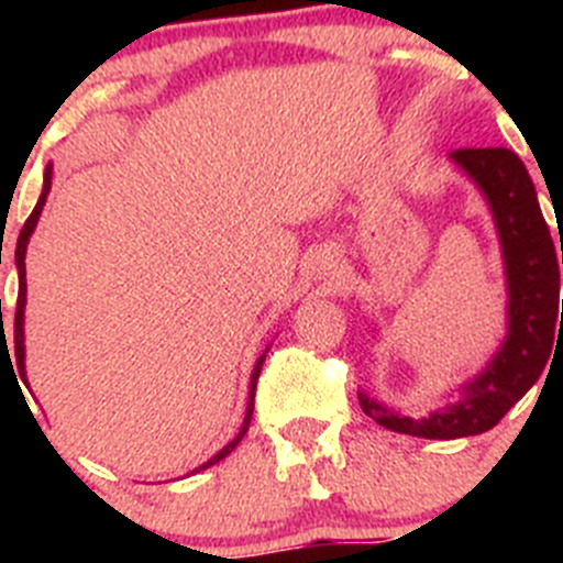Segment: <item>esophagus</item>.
<instances>
[{
    "mask_svg": "<svg viewBox=\"0 0 563 563\" xmlns=\"http://www.w3.org/2000/svg\"><path fill=\"white\" fill-rule=\"evenodd\" d=\"M338 253H332V250H321V253H316V272L318 275H334V269H338Z\"/></svg>",
    "mask_w": 563,
    "mask_h": 563,
    "instance_id": "34e87169",
    "label": "esophagus"
}]
</instances>
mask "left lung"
I'll return each mask as SVG.
<instances>
[{"mask_svg": "<svg viewBox=\"0 0 563 563\" xmlns=\"http://www.w3.org/2000/svg\"><path fill=\"white\" fill-rule=\"evenodd\" d=\"M450 161L485 196L496 223L507 277V334L496 354L471 382L457 389L455 400L433 408L424 417H406L382 400L360 391V406L373 422L417 439H465L496 428L504 413L542 376L553 351L559 321V255L537 187L523 161L512 150H457Z\"/></svg>", "mask_w": 563, "mask_h": 563, "instance_id": "left-lung-1", "label": "left lung"}]
</instances>
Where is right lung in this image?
Listing matches in <instances>:
<instances>
[{"label": "right lung", "instance_id": "right-lung-1", "mask_svg": "<svg viewBox=\"0 0 563 563\" xmlns=\"http://www.w3.org/2000/svg\"><path fill=\"white\" fill-rule=\"evenodd\" d=\"M51 176H54V166H45V176H43V192H40L35 209H32V214L26 218L24 229H21L19 234V245H15V269H19V302H15V316H13V349H8V340H4V332H2V343H0V356L4 351V356H10V351H13V365H15V373H19L21 378L26 382V345H24V310H26V245H30V236L35 234V225L40 220V212H43L45 207V198H48V190H51ZM4 327V323H2ZM269 351V349H266ZM266 351L264 354L255 360L253 365V376H250V395H247V411H245V419H242V428L240 433L234 435V439L229 441V444L223 446V450L218 452L214 457H209L207 463L198 465L196 471L201 468H209V465L220 463L225 455H231V452L236 450V444H240L242 439H245L247 428H250V419H253V402H255V384H258V376H261V365H264L266 360ZM13 373V376H15ZM19 382V378H15Z\"/></svg>", "mask_w": 563, "mask_h": 563}]
</instances>
